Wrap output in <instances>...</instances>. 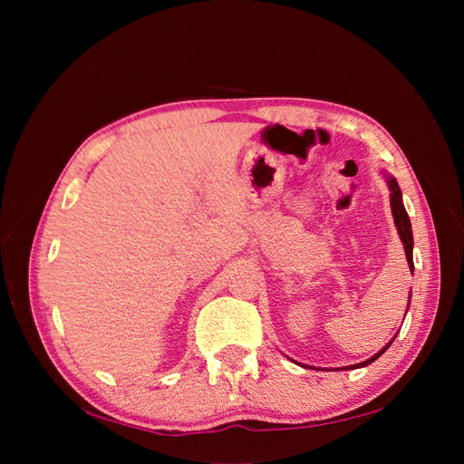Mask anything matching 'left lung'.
Instances as JSON below:
<instances>
[{
  "label": "left lung",
  "instance_id": "obj_1",
  "mask_svg": "<svg viewBox=\"0 0 464 464\" xmlns=\"http://www.w3.org/2000/svg\"><path fill=\"white\" fill-rule=\"evenodd\" d=\"M387 184H389V189H391V210H392V218H395V227L399 230V236H401V242L404 246V254H406V261H409V266L411 271H414V261H412V247H414V240H412V227H411V218L409 215H406V208L402 205V193H401V188L397 184L395 178L387 176ZM395 341V339H392ZM391 341V343H392ZM391 343L379 350L377 354H373L372 358H368L366 362L362 363H356V366H348V368H343V370H356V368H363V366H370V363L373 360H377L379 356H382L385 350L391 346Z\"/></svg>",
  "mask_w": 464,
  "mask_h": 464
}]
</instances>
